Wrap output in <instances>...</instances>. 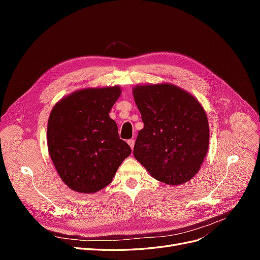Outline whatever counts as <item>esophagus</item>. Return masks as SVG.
Returning a JSON list of instances; mask_svg holds the SVG:
<instances>
[{
    "label": "esophagus",
    "mask_w": 260,
    "mask_h": 260,
    "mask_svg": "<svg viewBox=\"0 0 260 260\" xmlns=\"http://www.w3.org/2000/svg\"><path fill=\"white\" fill-rule=\"evenodd\" d=\"M128 144L130 145V147H131V149H133V147H135V140H128Z\"/></svg>",
    "instance_id": "esophagus-1"
}]
</instances>
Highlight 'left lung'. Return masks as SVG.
Returning <instances> with one entry per match:
<instances>
[{
    "label": "left lung",
    "instance_id": "8db88e82",
    "mask_svg": "<svg viewBox=\"0 0 260 260\" xmlns=\"http://www.w3.org/2000/svg\"><path fill=\"white\" fill-rule=\"evenodd\" d=\"M132 93L144 123L133 149L136 159L160 182L190 181L209 146L205 109L191 93L171 83L138 84Z\"/></svg>",
    "mask_w": 260,
    "mask_h": 260
}]
</instances>
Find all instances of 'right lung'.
Segmentation results:
<instances>
[{"mask_svg": "<svg viewBox=\"0 0 260 260\" xmlns=\"http://www.w3.org/2000/svg\"><path fill=\"white\" fill-rule=\"evenodd\" d=\"M120 95L119 85L86 88L68 94L52 108L49 154L62 182L75 192L91 194L107 186L131 154L109 117Z\"/></svg>", "mask_w": 260, "mask_h": 260, "instance_id": "1", "label": "right lung"}]
</instances>
